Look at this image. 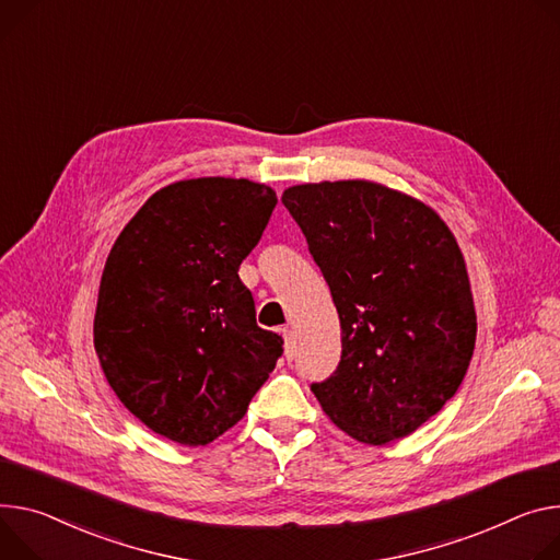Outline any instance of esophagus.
<instances>
[{"mask_svg": "<svg viewBox=\"0 0 560 560\" xmlns=\"http://www.w3.org/2000/svg\"><path fill=\"white\" fill-rule=\"evenodd\" d=\"M281 335H283V341H285V358L288 360H292L294 354H296V343H294V332H292V328H283L281 330Z\"/></svg>", "mask_w": 560, "mask_h": 560, "instance_id": "34e87169", "label": "esophagus"}]
</instances>
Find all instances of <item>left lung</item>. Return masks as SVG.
Here are the masks:
<instances>
[{"label":"left lung","instance_id":"8db88e82","mask_svg":"<svg viewBox=\"0 0 560 560\" xmlns=\"http://www.w3.org/2000/svg\"><path fill=\"white\" fill-rule=\"evenodd\" d=\"M341 324L337 371L311 388L350 438L386 444L433 418L463 384L476 308L465 257L424 202L369 180L288 187Z\"/></svg>","mask_w":560,"mask_h":560}]
</instances>
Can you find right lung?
Returning a JSON list of instances; mask_svg holds the SVG:
<instances>
[{
  "label": "right lung",
  "mask_w": 560,
  "mask_h": 560,
  "mask_svg": "<svg viewBox=\"0 0 560 560\" xmlns=\"http://www.w3.org/2000/svg\"><path fill=\"white\" fill-rule=\"evenodd\" d=\"M277 194L245 178H191L151 196L116 238L93 343L118 399L151 431L210 444L266 384L283 339L257 326L238 266Z\"/></svg>",
  "instance_id": "right-lung-1"
}]
</instances>
